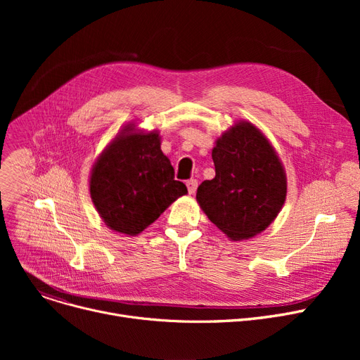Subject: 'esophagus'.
<instances>
[{
	"label": "esophagus",
	"instance_id": "obj_1",
	"mask_svg": "<svg viewBox=\"0 0 360 360\" xmlns=\"http://www.w3.org/2000/svg\"><path fill=\"white\" fill-rule=\"evenodd\" d=\"M186 186H188V193H190V194H195L197 186H198V181H197V179L186 181Z\"/></svg>",
	"mask_w": 360,
	"mask_h": 360
}]
</instances>
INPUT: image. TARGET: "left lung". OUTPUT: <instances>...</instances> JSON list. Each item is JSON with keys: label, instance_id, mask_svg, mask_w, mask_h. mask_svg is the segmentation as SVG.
Returning a JSON list of instances; mask_svg holds the SVG:
<instances>
[{"label": "left lung", "instance_id": "1", "mask_svg": "<svg viewBox=\"0 0 360 360\" xmlns=\"http://www.w3.org/2000/svg\"><path fill=\"white\" fill-rule=\"evenodd\" d=\"M216 176L197 190L202 212L233 240L248 239L277 217L286 175L267 139L250 122L226 131L212 151Z\"/></svg>", "mask_w": 360, "mask_h": 360}]
</instances>
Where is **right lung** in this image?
<instances>
[{
  "label": "right lung",
  "instance_id": "add662e5",
  "mask_svg": "<svg viewBox=\"0 0 360 360\" xmlns=\"http://www.w3.org/2000/svg\"><path fill=\"white\" fill-rule=\"evenodd\" d=\"M125 131H132L128 128ZM188 193L162 153L158 132H122L103 151L90 178V195L110 229L137 235Z\"/></svg>",
  "mask_w": 360,
  "mask_h": 360
}]
</instances>
